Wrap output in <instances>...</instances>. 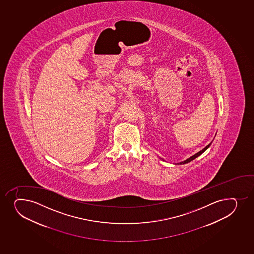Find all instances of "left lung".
<instances>
[{
  "instance_id": "left-lung-1",
  "label": "left lung",
  "mask_w": 254,
  "mask_h": 254,
  "mask_svg": "<svg viewBox=\"0 0 254 254\" xmlns=\"http://www.w3.org/2000/svg\"><path fill=\"white\" fill-rule=\"evenodd\" d=\"M210 145H211V142H210V144H208L205 148H203L202 150L199 151L198 153H195L194 155L191 156L190 158H187L186 159L185 161L180 162V163H178V164H187V163H190V162L192 161V160H194V158H196L197 157H199V155H201L202 153H204L205 150H207L208 148L210 147ZM164 160V159H163Z\"/></svg>"
}]
</instances>
